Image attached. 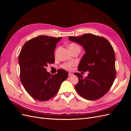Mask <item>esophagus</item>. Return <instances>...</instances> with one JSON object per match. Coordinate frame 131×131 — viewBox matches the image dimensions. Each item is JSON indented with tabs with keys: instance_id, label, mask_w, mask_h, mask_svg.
<instances>
[{
	"instance_id": "esophagus-1",
	"label": "esophagus",
	"mask_w": 131,
	"mask_h": 131,
	"mask_svg": "<svg viewBox=\"0 0 131 131\" xmlns=\"http://www.w3.org/2000/svg\"><path fill=\"white\" fill-rule=\"evenodd\" d=\"M73 75H74V74H73V73H70V72H69V73H68L69 77H72V76H73Z\"/></svg>"
}]
</instances>
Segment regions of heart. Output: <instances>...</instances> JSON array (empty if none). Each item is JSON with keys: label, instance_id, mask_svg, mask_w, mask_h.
<instances>
[{"label": "heart", "instance_id": "obj_1", "mask_svg": "<svg viewBox=\"0 0 131 131\" xmlns=\"http://www.w3.org/2000/svg\"><path fill=\"white\" fill-rule=\"evenodd\" d=\"M68 48L70 51H72L75 50H80V47L79 46L77 43H71L68 46ZM75 65V63L74 62L69 63H65V64L62 65V67L67 70H71L72 69V67Z\"/></svg>", "mask_w": 131, "mask_h": 131}]
</instances>
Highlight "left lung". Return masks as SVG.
<instances>
[{
  "label": "left lung",
  "instance_id": "1",
  "mask_svg": "<svg viewBox=\"0 0 131 131\" xmlns=\"http://www.w3.org/2000/svg\"><path fill=\"white\" fill-rule=\"evenodd\" d=\"M68 39L81 45L85 51L79 63V71L89 72L85 78L79 73H74L79 79L75 89L86 100H98L108 92L115 79V56L113 47L105 38L92 34Z\"/></svg>",
  "mask_w": 131,
  "mask_h": 131
}]
</instances>
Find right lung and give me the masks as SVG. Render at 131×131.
Returning <instances> with one entry per match:
<instances>
[{"mask_svg":"<svg viewBox=\"0 0 131 131\" xmlns=\"http://www.w3.org/2000/svg\"><path fill=\"white\" fill-rule=\"evenodd\" d=\"M61 39L39 35L27 41L21 49L18 57L21 81L35 100L46 101L52 98L68 77L64 69L51 75L46 69L54 62V49Z\"/></svg>","mask_w":131,"mask_h":131,"instance_id":"1","label":"right lung"}]
</instances>
